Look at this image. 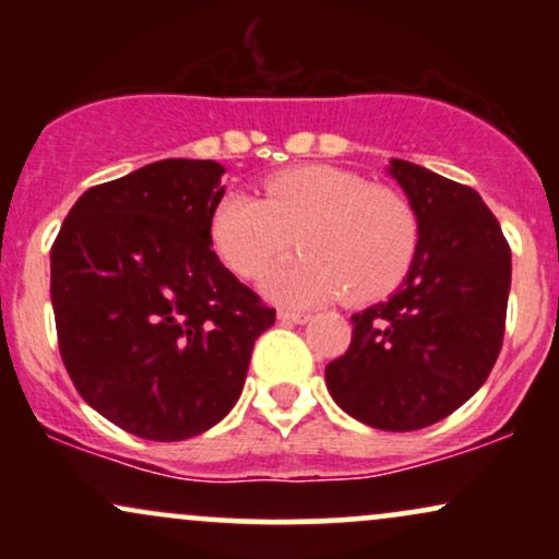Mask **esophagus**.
I'll return each mask as SVG.
<instances>
[{"label": "esophagus", "mask_w": 559, "mask_h": 559, "mask_svg": "<svg viewBox=\"0 0 559 559\" xmlns=\"http://www.w3.org/2000/svg\"><path fill=\"white\" fill-rule=\"evenodd\" d=\"M278 320L281 323H292V325H301L310 320L307 312H297V310H278Z\"/></svg>", "instance_id": "1"}]
</instances>
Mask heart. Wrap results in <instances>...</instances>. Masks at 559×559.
<instances>
[{
    "mask_svg": "<svg viewBox=\"0 0 559 559\" xmlns=\"http://www.w3.org/2000/svg\"><path fill=\"white\" fill-rule=\"evenodd\" d=\"M301 258L265 278L284 305L338 297L368 301L402 281L418 243L413 210L396 191L368 186L331 165H299L262 181V199L228 194L215 207L210 239L241 278H258L294 243Z\"/></svg>",
    "mask_w": 559,
    "mask_h": 559,
    "instance_id": "heart-1",
    "label": "heart"
}]
</instances>
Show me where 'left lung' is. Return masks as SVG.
Instances as JSON below:
<instances>
[{"instance_id":"1","label":"left lung","mask_w":559,"mask_h":559,"mask_svg":"<svg viewBox=\"0 0 559 559\" xmlns=\"http://www.w3.org/2000/svg\"><path fill=\"white\" fill-rule=\"evenodd\" d=\"M418 217L402 286L352 316V344L325 365L333 402L365 426L418 431L452 415L502 349L512 260L499 221L471 186L391 159Z\"/></svg>"}]
</instances>
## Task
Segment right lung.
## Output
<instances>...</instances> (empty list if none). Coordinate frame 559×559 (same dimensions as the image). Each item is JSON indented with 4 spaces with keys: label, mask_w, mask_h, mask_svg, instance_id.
Segmentation results:
<instances>
[{
    "label": "right lung",
    "mask_w": 559,
    "mask_h": 559,
    "mask_svg": "<svg viewBox=\"0 0 559 559\" xmlns=\"http://www.w3.org/2000/svg\"><path fill=\"white\" fill-rule=\"evenodd\" d=\"M223 173L213 159H159L92 186L52 243L68 376L141 439L183 441L226 418L254 342L275 323L213 252Z\"/></svg>",
    "instance_id": "obj_1"
}]
</instances>
